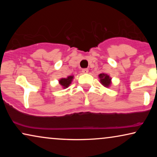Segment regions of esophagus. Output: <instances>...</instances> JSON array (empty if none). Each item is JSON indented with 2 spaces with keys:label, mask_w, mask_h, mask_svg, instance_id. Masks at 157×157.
<instances>
[{
  "label": "esophagus",
  "mask_w": 157,
  "mask_h": 157,
  "mask_svg": "<svg viewBox=\"0 0 157 157\" xmlns=\"http://www.w3.org/2000/svg\"><path fill=\"white\" fill-rule=\"evenodd\" d=\"M88 72H89V69L88 68H83V69H82L83 74H87Z\"/></svg>",
  "instance_id": "obj_1"
}]
</instances>
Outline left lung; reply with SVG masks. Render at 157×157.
Listing matches in <instances>:
<instances>
[{
  "label": "left lung",
  "instance_id": "left-lung-1",
  "mask_svg": "<svg viewBox=\"0 0 157 157\" xmlns=\"http://www.w3.org/2000/svg\"><path fill=\"white\" fill-rule=\"evenodd\" d=\"M100 78V82L105 87H109L111 83V77L106 74H100L98 75Z\"/></svg>",
  "mask_w": 157,
  "mask_h": 157
}]
</instances>
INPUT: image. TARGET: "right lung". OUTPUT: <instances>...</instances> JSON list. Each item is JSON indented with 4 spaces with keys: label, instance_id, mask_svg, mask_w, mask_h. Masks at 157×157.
I'll return each mask as SVG.
<instances>
[{
    "label": "right lung",
    "instance_id": "add662e5",
    "mask_svg": "<svg viewBox=\"0 0 157 157\" xmlns=\"http://www.w3.org/2000/svg\"><path fill=\"white\" fill-rule=\"evenodd\" d=\"M73 78H74V76H68L66 78H61L59 80V83L63 88H67L69 86V85L71 83Z\"/></svg>",
    "mask_w": 157,
    "mask_h": 157
}]
</instances>
